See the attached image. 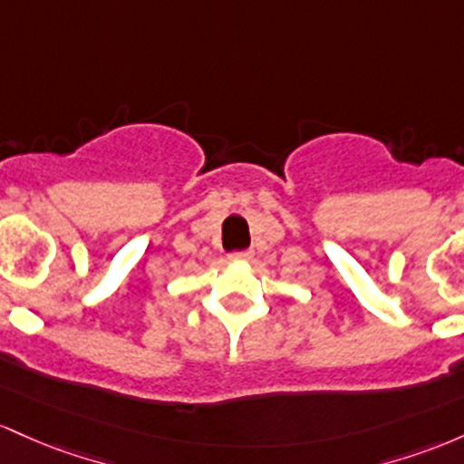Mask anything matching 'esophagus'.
Returning <instances> with one entry per match:
<instances>
[{
	"mask_svg": "<svg viewBox=\"0 0 464 464\" xmlns=\"http://www.w3.org/2000/svg\"><path fill=\"white\" fill-rule=\"evenodd\" d=\"M252 256H254V254L249 252V249H246V252H234V254H230V256H227V258H230L232 263H247V260H252Z\"/></svg>",
	"mask_w": 464,
	"mask_h": 464,
	"instance_id": "34e87169",
	"label": "esophagus"
}]
</instances>
